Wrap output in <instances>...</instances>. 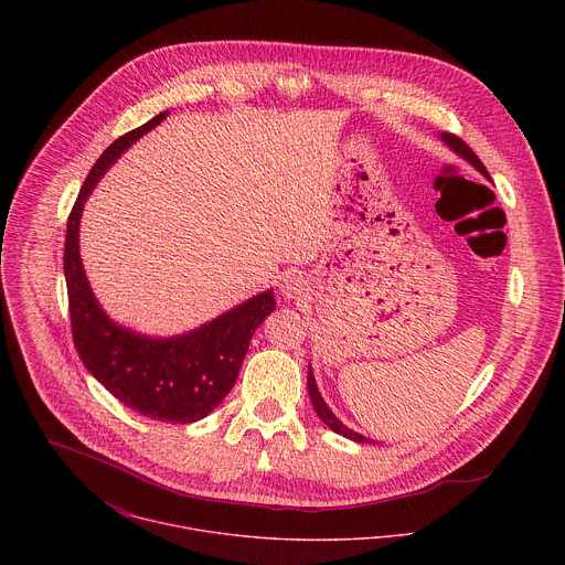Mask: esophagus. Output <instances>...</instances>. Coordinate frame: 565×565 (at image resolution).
Instances as JSON below:
<instances>
[{"mask_svg":"<svg viewBox=\"0 0 565 565\" xmlns=\"http://www.w3.org/2000/svg\"><path fill=\"white\" fill-rule=\"evenodd\" d=\"M282 294H285L287 298H296V296H300V294H302V280H300L298 276L287 278V280L282 282Z\"/></svg>","mask_w":565,"mask_h":565,"instance_id":"34e87169","label":"esophagus"}]
</instances>
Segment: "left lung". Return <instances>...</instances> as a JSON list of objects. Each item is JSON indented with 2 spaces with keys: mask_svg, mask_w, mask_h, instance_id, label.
<instances>
[{
  "mask_svg": "<svg viewBox=\"0 0 565 565\" xmlns=\"http://www.w3.org/2000/svg\"><path fill=\"white\" fill-rule=\"evenodd\" d=\"M441 139L459 154V157H463V159H468V161L472 162L481 173H483L484 178H489V173H487V169H484L483 162L481 159L472 152V148L463 141V139H459L457 135H452V132H444L441 135ZM309 396H311V403H313V408L318 411V415H320V419H322L323 424L330 428V430H334V433H339V435H343V437H348V439H352V441H359V444H365V441H370L367 437H363V435H359V433H354V430H350L348 426H343L334 415H332V411L326 406V403L322 401V396H320V392H318V385H316V379H313V372H311V367H309Z\"/></svg>",
  "mask_w": 565,
  "mask_h": 565,
  "instance_id": "8db88e82",
  "label": "left lung"
}]
</instances>
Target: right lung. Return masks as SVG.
<instances>
[{
    "instance_id": "right-lung-1",
    "label": "right lung",
    "mask_w": 565,
    "mask_h": 565,
    "mask_svg": "<svg viewBox=\"0 0 565 565\" xmlns=\"http://www.w3.org/2000/svg\"><path fill=\"white\" fill-rule=\"evenodd\" d=\"M169 110L110 143L84 178L67 220L65 280L72 337L84 367L128 408L169 424L206 417L233 390L254 330L274 311V294H260L184 337L148 339L110 322L95 302L82 269L78 226L82 204L113 161Z\"/></svg>"
}]
</instances>
